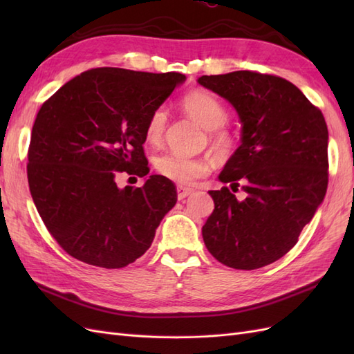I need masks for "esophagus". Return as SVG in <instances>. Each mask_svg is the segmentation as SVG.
I'll return each instance as SVG.
<instances>
[{
    "instance_id": "esophagus-1",
    "label": "esophagus",
    "mask_w": 354,
    "mask_h": 354,
    "mask_svg": "<svg viewBox=\"0 0 354 354\" xmlns=\"http://www.w3.org/2000/svg\"><path fill=\"white\" fill-rule=\"evenodd\" d=\"M192 194H194V189L185 187V186H178V187H177V196H178L180 201L185 199L186 196H189V195H192Z\"/></svg>"
}]
</instances>
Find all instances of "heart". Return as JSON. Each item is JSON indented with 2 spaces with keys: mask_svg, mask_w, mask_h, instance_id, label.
I'll return each instance as SVG.
<instances>
[{
  "mask_svg": "<svg viewBox=\"0 0 354 354\" xmlns=\"http://www.w3.org/2000/svg\"><path fill=\"white\" fill-rule=\"evenodd\" d=\"M181 106L196 122L209 130V145L216 156L221 160L232 158L238 145L234 134L224 127L229 120V112L221 100L208 91L198 90L186 94ZM167 121L168 113L164 108L152 111L145 130L149 142L158 145L162 140ZM153 167L159 176L178 185H192L195 180L205 177L211 168L209 160L205 158H189L173 152L158 155Z\"/></svg>",
  "mask_w": 354,
  "mask_h": 354,
  "instance_id": "b5f03b06",
  "label": "heart"
}]
</instances>
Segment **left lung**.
<instances>
[{
    "instance_id": "1",
    "label": "left lung",
    "mask_w": 354,
    "mask_h": 354,
    "mask_svg": "<svg viewBox=\"0 0 354 354\" xmlns=\"http://www.w3.org/2000/svg\"><path fill=\"white\" fill-rule=\"evenodd\" d=\"M203 87L229 100L242 122V145L209 190L202 227L214 259L238 270L272 264L298 242L328 187V127L292 82L269 73L203 75ZM241 187L245 195L236 197Z\"/></svg>"
}]
</instances>
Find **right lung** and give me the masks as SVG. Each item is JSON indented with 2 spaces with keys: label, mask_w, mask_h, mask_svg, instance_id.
<instances>
[{
  "label": "right lung",
  "mask_w": 354,
  "mask_h": 354,
  "mask_svg": "<svg viewBox=\"0 0 354 354\" xmlns=\"http://www.w3.org/2000/svg\"><path fill=\"white\" fill-rule=\"evenodd\" d=\"M185 78L95 68L42 103L28 149V183L47 230L73 259L121 269L152 245L177 202L174 183L151 176L142 187L120 189L116 177L149 173L147 118Z\"/></svg>",
  "instance_id": "add662e5"
}]
</instances>
